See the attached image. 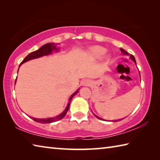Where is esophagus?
I'll list each match as a JSON object with an SVG mask.
<instances>
[{
    "label": "esophagus",
    "instance_id": "34e87169",
    "mask_svg": "<svg viewBox=\"0 0 160 160\" xmlns=\"http://www.w3.org/2000/svg\"><path fill=\"white\" fill-rule=\"evenodd\" d=\"M82 84L83 86H89L91 84V81L89 79H85L82 81Z\"/></svg>",
    "mask_w": 160,
    "mask_h": 160
}]
</instances>
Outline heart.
<instances>
[{
	"mask_svg": "<svg viewBox=\"0 0 160 160\" xmlns=\"http://www.w3.org/2000/svg\"><path fill=\"white\" fill-rule=\"evenodd\" d=\"M91 53L92 55L96 58H101L104 55V53H106V49L103 47L96 46L94 47L91 49Z\"/></svg>",
	"mask_w": 160,
	"mask_h": 160,
	"instance_id": "b5f03b06",
	"label": "heart"
}]
</instances>
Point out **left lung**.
Returning <instances> with one entry per match:
<instances>
[{
  "label": "left lung",
  "mask_w": 160,
  "mask_h": 160,
  "mask_svg": "<svg viewBox=\"0 0 160 160\" xmlns=\"http://www.w3.org/2000/svg\"><path fill=\"white\" fill-rule=\"evenodd\" d=\"M120 50H121V52H122V53H123L124 54H125V55H128V53H127V52H125V51L123 49H120ZM130 58L132 60V61H134V62H135V64H136V61H135V57L133 56H132V54H130ZM95 116H96V118H98V119H100V120H103V119H102V118H99V117H98L97 116V115H95ZM122 120V119H121V120H113V122H117V121H120V120Z\"/></svg>",
  "instance_id": "8db88e82"
}]
</instances>
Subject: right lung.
<instances>
[{
	"label": "right lung",
	"instance_id": "1",
	"mask_svg": "<svg viewBox=\"0 0 160 160\" xmlns=\"http://www.w3.org/2000/svg\"><path fill=\"white\" fill-rule=\"evenodd\" d=\"M53 50H57L58 51V49L56 48V45H55V44H54V43H47V44H45V45H43L42 47H40L39 49L35 51V52H33L31 53H29V55L27 56L25 58H24V60L22 61L21 63H20V64L19 65V67H20V66L21 65L22 63L27 62V61H29V60H32V59L38 58L42 57V56H44L49 55V54L52 53ZM15 83H16V81H15ZM78 92V91H76V92H75L73 94L71 95V96L69 98V103H68L66 108H65V109H64V111L60 115H58V116L54 117V118H45V119H39V118L38 119V118H31L33 119V120H34V121L38 122V123H41V124H49V123H52V122H54L60 120L61 119H62L64 116H65L66 113H67V111H68V110H69V105H70V103H71V99H72L73 97Z\"/></svg>",
	"mask_w": 160,
	"mask_h": 160
}]
</instances>
